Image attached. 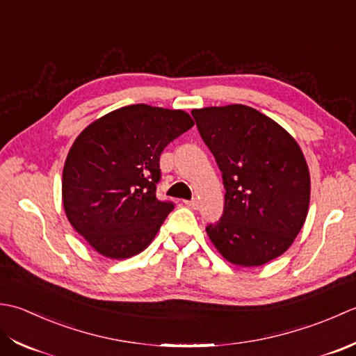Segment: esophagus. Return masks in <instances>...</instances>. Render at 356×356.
<instances>
[{"mask_svg": "<svg viewBox=\"0 0 356 356\" xmlns=\"http://www.w3.org/2000/svg\"><path fill=\"white\" fill-rule=\"evenodd\" d=\"M184 204H186V206H188V207H192V209H197V206H198V201L195 200V198H192V200H187V201H184Z\"/></svg>", "mask_w": 356, "mask_h": 356, "instance_id": "34e87169", "label": "esophagus"}]
</instances>
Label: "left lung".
I'll return each instance as SVG.
<instances>
[{"label": "left lung", "instance_id": "1", "mask_svg": "<svg viewBox=\"0 0 356 356\" xmlns=\"http://www.w3.org/2000/svg\"><path fill=\"white\" fill-rule=\"evenodd\" d=\"M198 132L222 175L224 210L206 227L232 264L263 266L300 234L310 201L306 159L278 122L244 104L193 108Z\"/></svg>", "mask_w": 356, "mask_h": 356}]
</instances>
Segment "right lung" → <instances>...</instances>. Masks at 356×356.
<instances>
[{"label": "right lung", "mask_w": 356, "mask_h": 356, "mask_svg": "<svg viewBox=\"0 0 356 356\" xmlns=\"http://www.w3.org/2000/svg\"><path fill=\"white\" fill-rule=\"evenodd\" d=\"M193 126L183 111L132 104L87 126L63 169L67 220L101 255L130 258L155 238L173 210L156 198L164 147Z\"/></svg>", "instance_id": "obj_1"}]
</instances>
